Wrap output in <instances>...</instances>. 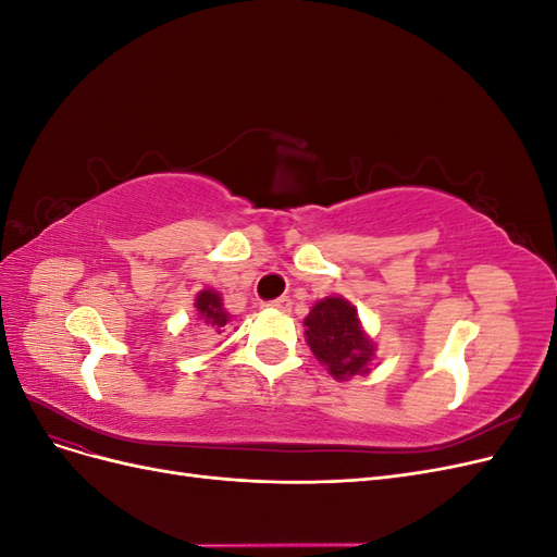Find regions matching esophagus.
<instances>
[{
	"instance_id": "34e87169",
	"label": "esophagus",
	"mask_w": 557,
	"mask_h": 557,
	"mask_svg": "<svg viewBox=\"0 0 557 557\" xmlns=\"http://www.w3.org/2000/svg\"><path fill=\"white\" fill-rule=\"evenodd\" d=\"M272 309H276V311H283V313H288L290 311V307H293V301L288 299V297H278V299H274L272 305H269Z\"/></svg>"
}]
</instances>
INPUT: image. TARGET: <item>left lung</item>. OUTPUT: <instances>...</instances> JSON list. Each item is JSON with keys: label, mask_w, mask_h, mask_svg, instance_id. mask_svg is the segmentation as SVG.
I'll return each instance as SVG.
<instances>
[{"label": "left lung", "mask_w": 557, "mask_h": 557, "mask_svg": "<svg viewBox=\"0 0 557 557\" xmlns=\"http://www.w3.org/2000/svg\"><path fill=\"white\" fill-rule=\"evenodd\" d=\"M305 325L309 348L336 381L369 372L367 367L376 348L350 301L344 297L320 299L305 318Z\"/></svg>", "instance_id": "8db88e82"}]
</instances>
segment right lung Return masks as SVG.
<instances>
[{
    "mask_svg": "<svg viewBox=\"0 0 557 557\" xmlns=\"http://www.w3.org/2000/svg\"><path fill=\"white\" fill-rule=\"evenodd\" d=\"M195 309L199 313L201 323L209 325L218 334H221V327H225L232 320V315L223 307L221 293H215V290H201L195 299Z\"/></svg>",
    "mask_w": 557,
    "mask_h": 557,
    "instance_id": "add662e5",
    "label": "right lung"
}]
</instances>
